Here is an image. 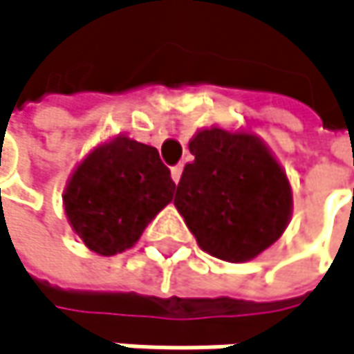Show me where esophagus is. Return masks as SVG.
Instances as JSON below:
<instances>
[{
  "label": "esophagus",
  "mask_w": 354,
  "mask_h": 354,
  "mask_svg": "<svg viewBox=\"0 0 354 354\" xmlns=\"http://www.w3.org/2000/svg\"><path fill=\"white\" fill-rule=\"evenodd\" d=\"M181 173H183V165H177V167H173V169H171V177H173V181H175V183H179Z\"/></svg>",
  "instance_id": "esophagus-1"
}]
</instances>
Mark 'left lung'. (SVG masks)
<instances>
[{"label": "left lung", "instance_id": "1", "mask_svg": "<svg viewBox=\"0 0 354 354\" xmlns=\"http://www.w3.org/2000/svg\"><path fill=\"white\" fill-rule=\"evenodd\" d=\"M189 151L173 203L201 250L228 263L259 257L291 220L286 169L248 130L203 128Z\"/></svg>", "mask_w": 354, "mask_h": 354}]
</instances>
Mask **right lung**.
Masks as SVG:
<instances>
[{
    "label": "right lung",
    "mask_w": 354,
    "mask_h": 354,
    "mask_svg": "<svg viewBox=\"0 0 354 354\" xmlns=\"http://www.w3.org/2000/svg\"><path fill=\"white\" fill-rule=\"evenodd\" d=\"M171 171L158 151L124 134L91 149L65 185L63 205L83 244L111 257L138 243L149 222L173 199Z\"/></svg>",
    "instance_id": "add662e5"
}]
</instances>
